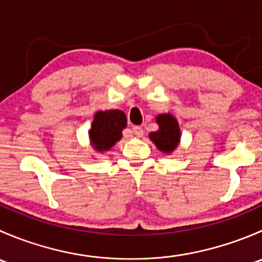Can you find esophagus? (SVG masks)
<instances>
[{
  "label": "esophagus",
  "instance_id": "esophagus-1",
  "mask_svg": "<svg viewBox=\"0 0 262 262\" xmlns=\"http://www.w3.org/2000/svg\"><path fill=\"white\" fill-rule=\"evenodd\" d=\"M132 133H133L136 137H138V138H141V137H143L144 130L142 126H134V128L132 129Z\"/></svg>",
  "mask_w": 262,
  "mask_h": 262
}]
</instances>
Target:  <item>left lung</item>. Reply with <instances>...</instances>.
I'll list each match as a JSON object with an SVG mask.
<instances>
[{
	"instance_id": "obj_1",
	"label": "left lung",
	"mask_w": 262,
	"mask_h": 262,
	"mask_svg": "<svg viewBox=\"0 0 262 262\" xmlns=\"http://www.w3.org/2000/svg\"><path fill=\"white\" fill-rule=\"evenodd\" d=\"M156 123L158 124V130L152 132L148 137L161 152L171 155L179 147L181 141L178 119L171 113H166L156 116Z\"/></svg>"
}]
</instances>
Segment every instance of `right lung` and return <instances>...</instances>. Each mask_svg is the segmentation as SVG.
Here are the masks:
<instances>
[{"mask_svg": "<svg viewBox=\"0 0 262 262\" xmlns=\"http://www.w3.org/2000/svg\"><path fill=\"white\" fill-rule=\"evenodd\" d=\"M125 126L126 115L121 110L97 112L89 132L91 147L99 153L107 152L116 142L120 141Z\"/></svg>", "mask_w": 262, "mask_h": 262, "instance_id": "obj_1", "label": "right lung"}]
</instances>
